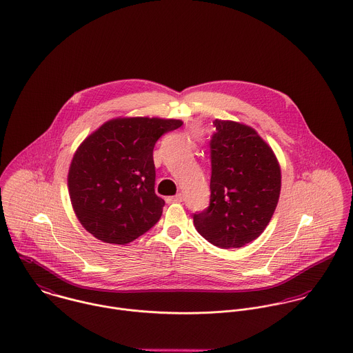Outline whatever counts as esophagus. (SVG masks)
<instances>
[{
  "instance_id": "34e87169",
  "label": "esophagus",
  "mask_w": 353,
  "mask_h": 353,
  "mask_svg": "<svg viewBox=\"0 0 353 353\" xmlns=\"http://www.w3.org/2000/svg\"><path fill=\"white\" fill-rule=\"evenodd\" d=\"M183 194L181 192H179L177 195H174V196H169V198H166V202L168 203H174V202H183Z\"/></svg>"
}]
</instances>
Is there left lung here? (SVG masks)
<instances>
[{
    "label": "left lung",
    "instance_id": "obj_1",
    "mask_svg": "<svg viewBox=\"0 0 353 353\" xmlns=\"http://www.w3.org/2000/svg\"><path fill=\"white\" fill-rule=\"evenodd\" d=\"M214 125L210 206L194 214V225L212 245L240 248L263 233L276 212L281 168L252 127L229 120Z\"/></svg>",
    "mask_w": 353,
    "mask_h": 353
}]
</instances>
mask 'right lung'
<instances>
[{"label": "right lung", "instance_id": "right-lung-1", "mask_svg": "<svg viewBox=\"0 0 353 353\" xmlns=\"http://www.w3.org/2000/svg\"><path fill=\"white\" fill-rule=\"evenodd\" d=\"M181 120L119 117L77 147L68 172L72 208L83 228L103 243L124 245L151 229L165 201L154 191L152 150Z\"/></svg>", "mask_w": 353, "mask_h": 353}]
</instances>
